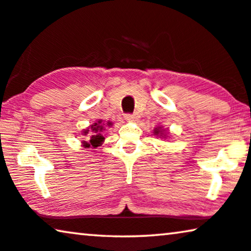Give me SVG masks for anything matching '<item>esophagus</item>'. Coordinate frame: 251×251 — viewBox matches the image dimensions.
<instances>
[{
    "label": "esophagus",
    "instance_id": "esophagus-1",
    "mask_svg": "<svg viewBox=\"0 0 251 251\" xmlns=\"http://www.w3.org/2000/svg\"><path fill=\"white\" fill-rule=\"evenodd\" d=\"M137 117H136V115H129V114H127V115H125V119L126 121H135Z\"/></svg>",
    "mask_w": 251,
    "mask_h": 251
}]
</instances>
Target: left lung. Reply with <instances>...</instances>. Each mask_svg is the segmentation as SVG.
Here are the masks:
<instances>
[{"mask_svg":"<svg viewBox=\"0 0 251 251\" xmlns=\"http://www.w3.org/2000/svg\"><path fill=\"white\" fill-rule=\"evenodd\" d=\"M152 133H153L152 135L157 136V137H161V139H167V137L169 136V130L165 129L162 126L154 127ZM169 137H171V136H169Z\"/></svg>","mask_w":251,"mask_h":251,"instance_id":"left-lung-1","label":"left lung"}]
</instances>
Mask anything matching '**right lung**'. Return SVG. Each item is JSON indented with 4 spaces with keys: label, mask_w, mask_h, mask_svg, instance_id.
<instances>
[{
    "label": "right lung",
    "mask_w": 251,
    "mask_h": 251,
    "mask_svg": "<svg viewBox=\"0 0 251 251\" xmlns=\"http://www.w3.org/2000/svg\"><path fill=\"white\" fill-rule=\"evenodd\" d=\"M110 126H112L111 122L105 123L102 119H98L93 124L83 129L82 135L86 136V141H82V147L86 149H97L98 147H101V144L104 142V130Z\"/></svg>",
    "instance_id": "add662e5"
}]
</instances>
